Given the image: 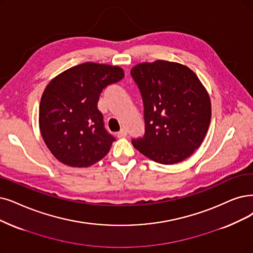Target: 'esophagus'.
I'll use <instances>...</instances> for the list:
<instances>
[{
	"label": "esophagus",
	"instance_id": "obj_1",
	"mask_svg": "<svg viewBox=\"0 0 253 253\" xmlns=\"http://www.w3.org/2000/svg\"><path fill=\"white\" fill-rule=\"evenodd\" d=\"M127 135V132H126V128H121L119 132L116 134V136L118 137V138H123V137H126Z\"/></svg>",
	"mask_w": 253,
	"mask_h": 253
}]
</instances>
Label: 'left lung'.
<instances>
[{"label":"left lung","instance_id":"1","mask_svg":"<svg viewBox=\"0 0 253 253\" xmlns=\"http://www.w3.org/2000/svg\"><path fill=\"white\" fill-rule=\"evenodd\" d=\"M144 106L145 133L133 139L141 154L172 165L189 158L203 143L211 123L209 93L189 67L157 60L130 70Z\"/></svg>","mask_w":253,"mask_h":253}]
</instances>
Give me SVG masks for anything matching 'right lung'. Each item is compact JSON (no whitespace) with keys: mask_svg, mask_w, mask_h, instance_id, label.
Segmentation results:
<instances>
[{"mask_svg":"<svg viewBox=\"0 0 253 253\" xmlns=\"http://www.w3.org/2000/svg\"><path fill=\"white\" fill-rule=\"evenodd\" d=\"M124 77L119 66L86 62L47 84L39 105V128L58 161L89 167L109 153L115 138L106 130L97 103L103 90Z\"/></svg>","mask_w":253,"mask_h":253,"instance_id":"1","label":"right lung"}]
</instances>
